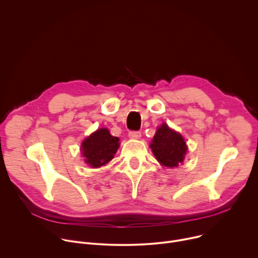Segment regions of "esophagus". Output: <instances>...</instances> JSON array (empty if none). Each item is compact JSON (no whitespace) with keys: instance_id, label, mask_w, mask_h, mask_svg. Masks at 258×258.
<instances>
[{"instance_id":"1","label":"esophagus","mask_w":258,"mask_h":258,"mask_svg":"<svg viewBox=\"0 0 258 258\" xmlns=\"http://www.w3.org/2000/svg\"><path fill=\"white\" fill-rule=\"evenodd\" d=\"M128 137L131 139H140L141 138V133L137 131H132L128 133Z\"/></svg>"}]
</instances>
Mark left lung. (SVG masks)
<instances>
[{"instance_id": "obj_1", "label": "left lung", "mask_w": 258, "mask_h": 258, "mask_svg": "<svg viewBox=\"0 0 258 258\" xmlns=\"http://www.w3.org/2000/svg\"><path fill=\"white\" fill-rule=\"evenodd\" d=\"M156 159L165 166L174 167L181 163L187 152L186 142L176 132L163 123L156 132L150 145Z\"/></svg>"}]
</instances>
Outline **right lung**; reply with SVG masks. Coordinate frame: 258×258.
Instances as JSON below:
<instances>
[{"label":"right lung","instance_id":"1","mask_svg":"<svg viewBox=\"0 0 258 258\" xmlns=\"http://www.w3.org/2000/svg\"><path fill=\"white\" fill-rule=\"evenodd\" d=\"M119 139L110 135L107 128H100L82 144L85 161L90 166L96 168L108 163L114 157L118 147Z\"/></svg>","mask_w":258,"mask_h":258}]
</instances>
